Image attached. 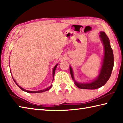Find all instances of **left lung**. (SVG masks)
I'll return each instance as SVG.
<instances>
[{"label":"left lung","mask_w":123,"mask_h":123,"mask_svg":"<svg viewBox=\"0 0 123 123\" xmlns=\"http://www.w3.org/2000/svg\"><path fill=\"white\" fill-rule=\"evenodd\" d=\"M100 37L103 43L104 47V57L101 69L98 77L90 83L80 84L78 83L74 80L73 70L70 67V73L73 80L74 81L75 84L79 88L87 89H95L99 88L104 86L109 80L111 76L114 65L113 53L112 48L110 46V40L106 34L103 31H101Z\"/></svg>","instance_id":"8db88e82"}]
</instances>
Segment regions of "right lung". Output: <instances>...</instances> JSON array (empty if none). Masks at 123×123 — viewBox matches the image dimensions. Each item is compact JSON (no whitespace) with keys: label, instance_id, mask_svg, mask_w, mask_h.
I'll list each match as a JSON object with an SVG mask.
<instances>
[{"label":"right lung","instance_id":"right-lung-1","mask_svg":"<svg viewBox=\"0 0 123 123\" xmlns=\"http://www.w3.org/2000/svg\"><path fill=\"white\" fill-rule=\"evenodd\" d=\"M57 64H56V65L55 67H54V69H53V77H54V74H55V70H56V67H57ZM12 78H13V77H12ZM54 80V79H53ZM13 80H14V82L16 83V85H17V86L19 87V88L22 89V90H23V91H25V92H27V93H42V92H45V91H48V90H49L51 88V87H52V85H51L50 86V87H48L47 88H45V89H43V90H40V91H27V90H25V89H23V88H22L21 87H20L19 85H18L16 83V82L15 81V80H14L13 79Z\"/></svg>","mask_w":123,"mask_h":123}]
</instances>
